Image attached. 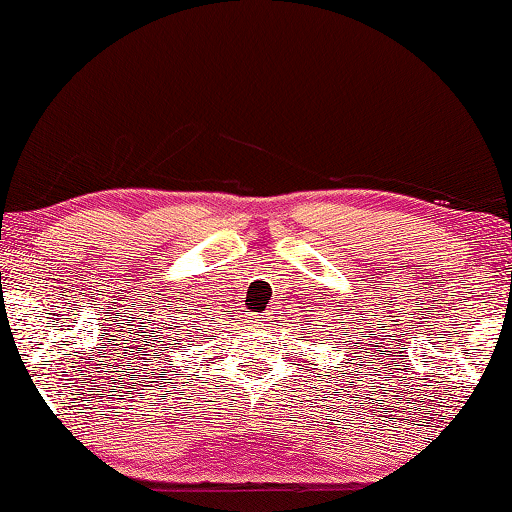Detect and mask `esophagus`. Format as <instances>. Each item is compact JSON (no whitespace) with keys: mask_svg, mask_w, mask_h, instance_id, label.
<instances>
[{"mask_svg":"<svg viewBox=\"0 0 512 512\" xmlns=\"http://www.w3.org/2000/svg\"><path fill=\"white\" fill-rule=\"evenodd\" d=\"M250 322H253V320H250Z\"/></svg>","mask_w":512,"mask_h":512,"instance_id":"esophagus-1","label":"esophagus"}]
</instances>
